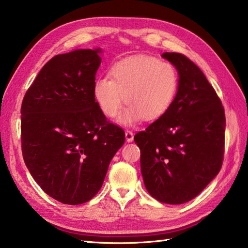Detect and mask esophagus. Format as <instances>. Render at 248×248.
Wrapping results in <instances>:
<instances>
[{"instance_id":"34e87169","label":"esophagus","mask_w":248,"mask_h":248,"mask_svg":"<svg viewBox=\"0 0 248 248\" xmlns=\"http://www.w3.org/2000/svg\"><path fill=\"white\" fill-rule=\"evenodd\" d=\"M124 134H125V140H127V142H132L133 141L132 131H129V130H127V131L124 132Z\"/></svg>"}]
</instances>
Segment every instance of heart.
Returning a JSON list of instances; mask_svg holds the SVG:
<instances>
[{
    "label": "heart",
    "mask_w": 248,
    "mask_h": 248,
    "mask_svg": "<svg viewBox=\"0 0 248 248\" xmlns=\"http://www.w3.org/2000/svg\"><path fill=\"white\" fill-rule=\"evenodd\" d=\"M109 77L94 81V99L108 118L118 116L124 102L128 104L119 118L124 125H133L143 118H161L173 105L178 91L175 66L154 57L134 56L117 61L109 69Z\"/></svg>",
    "instance_id": "obj_1"
}]
</instances>
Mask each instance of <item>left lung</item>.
Instances as JSON below:
<instances>
[{"instance_id": "obj_1", "label": "left lung", "mask_w": 248, "mask_h": 248, "mask_svg": "<svg viewBox=\"0 0 248 248\" xmlns=\"http://www.w3.org/2000/svg\"><path fill=\"white\" fill-rule=\"evenodd\" d=\"M162 57L178 73V91L169 111L134 136L141 150L146 190L158 201L194 199L219 174L223 161L225 115L220 98L198 66L183 54Z\"/></svg>"}]
</instances>
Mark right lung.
Here are the masks:
<instances>
[{
  "label": "right lung",
  "mask_w": 248,
  "mask_h": 248,
  "mask_svg": "<svg viewBox=\"0 0 248 248\" xmlns=\"http://www.w3.org/2000/svg\"><path fill=\"white\" fill-rule=\"evenodd\" d=\"M102 49L58 54L40 70L22 104V151L29 173L62 203L91 200L102 188L124 132L93 96Z\"/></svg>",
  "instance_id": "obj_1"
}]
</instances>
